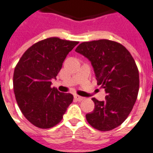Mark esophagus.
Masks as SVG:
<instances>
[{"label":"esophagus","instance_id":"obj_1","mask_svg":"<svg viewBox=\"0 0 153 153\" xmlns=\"http://www.w3.org/2000/svg\"><path fill=\"white\" fill-rule=\"evenodd\" d=\"M74 98H75L76 101H78V102H80V101L84 100V97L79 96V95H77V94H75V95H74Z\"/></svg>","mask_w":153,"mask_h":153}]
</instances>
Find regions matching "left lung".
Here are the masks:
<instances>
[{"mask_svg":"<svg viewBox=\"0 0 153 153\" xmlns=\"http://www.w3.org/2000/svg\"><path fill=\"white\" fill-rule=\"evenodd\" d=\"M88 58L105 100L92 98L94 109L86 115L88 123L100 131L114 129L131 113L139 91V73L135 61L123 45L113 40L87 41L75 50Z\"/></svg>","mask_w":153,"mask_h":153,"instance_id":"1","label":"left lung"}]
</instances>
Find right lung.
I'll list each match as a JSON object with an SVG mask.
<instances>
[{"label": "right lung", "mask_w": 153, "mask_h": 153, "mask_svg": "<svg viewBox=\"0 0 153 153\" xmlns=\"http://www.w3.org/2000/svg\"><path fill=\"white\" fill-rule=\"evenodd\" d=\"M78 43L49 37L30 47L18 62L14 93L23 116L35 127H55L73 102V94L51 88V80L56 79L66 55Z\"/></svg>", "instance_id": "1"}]
</instances>
